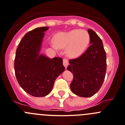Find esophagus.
<instances>
[{
	"instance_id": "34e87169",
	"label": "esophagus",
	"mask_w": 125,
	"mask_h": 125,
	"mask_svg": "<svg viewBox=\"0 0 125 125\" xmlns=\"http://www.w3.org/2000/svg\"><path fill=\"white\" fill-rule=\"evenodd\" d=\"M63 65L65 67V68H67V66H68V64H69V63H68V61L67 59H64L63 60Z\"/></svg>"
}]
</instances>
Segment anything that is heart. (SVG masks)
<instances>
[{"mask_svg":"<svg viewBox=\"0 0 125 125\" xmlns=\"http://www.w3.org/2000/svg\"><path fill=\"white\" fill-rule=\"evenodd\" d=\"M90 42V36L87 31L74 30L66 32H60L55 37L57 48H66L68 56L73 58L78 57L87 49Z\"/></svg>","mask_w":125,"mask_h":125,"instance_id":"b5f03b06","label":"heart"}]
</instances>
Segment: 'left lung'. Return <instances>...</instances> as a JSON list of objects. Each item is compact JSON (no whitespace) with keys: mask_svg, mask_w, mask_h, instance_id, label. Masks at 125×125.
<instances>
[{"mask_svg":"<svg viewBox=\"0 0 125 125\" xmlns=\"http://www.w3.org/2000/svg\"><path fill=\"white\" fill-rule=\"evenodd\" d=\"M87 31L90 46L78 58L70 60L67 67L73 73L71 90L83 97H91L98 92L104 81L107 70L106 53L102 40L93 30Z\"/></svg>","mask_w":125,"mask_h":125,"instance_id":"1","label":"left lung"}]
</instances>
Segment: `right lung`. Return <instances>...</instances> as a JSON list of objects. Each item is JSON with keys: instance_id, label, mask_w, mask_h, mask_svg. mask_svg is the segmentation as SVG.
<instances>
[{"instance_id": "obj_1", "label": "right lung", "mask_w": 125, "mask_h": 125, "mask_svg": "<svg viewBox=\"0 0 125 125\" xmlns=\"http://www.w3.org/2000/svg\"><path fill=\"white\" fill-rule=\"evenodd\" d=\"M49 27L37 28L26 34L16 51L14 68L22 89L34 97L48 95L56 78L65 71L60 57L51 59L40 54L45 31Z\"/></svg>"}]
</instances>
